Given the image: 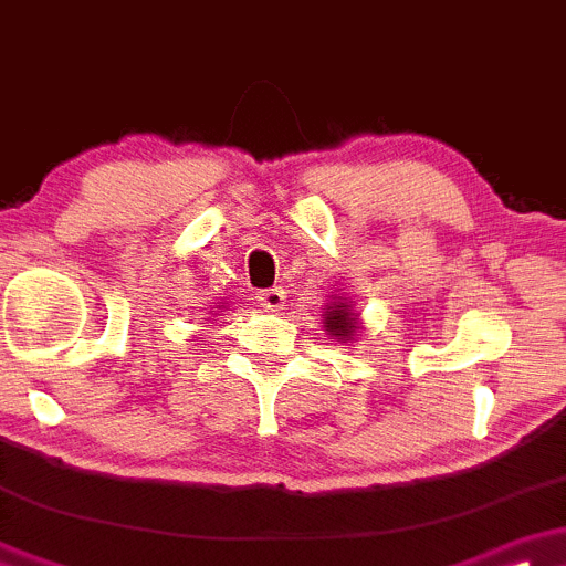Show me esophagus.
<instances>
[{
    "instance_id": "34e87169",
    "label": "esophagus",
    "mask_w": 566,
    "mask_h": 566,
    "mask_svg": "<svg viewBox=\"0 0 566 566\" xmlns=\"http://www.w3.org/2000/svg\"><path fill=\"white\" fill-rule=\"evenodd\" d=\"M256 302L264 310H270V313H275V310L285 307V294L281 289H266V291H259Z\"/></svg>"
}]
</instances>
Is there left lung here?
I'll list each match as a JSON object with an SVG mask.
<instances>
[{
    "mask_svg": "<svg viewBox=\"0 0 566 566\" xmlns=\"http://www.w3.org/2000/svg\"><path fill=\"white\" fill-rule=\"evenodd\" d=\"M324 329L329 334L332 339H337V343H345V339H354V334L358 332V315L350 313L348 300H334L332 305L324 307Z\"/></svg>",
    "mask_w": 566,
    "mask_h": 566,
    "instance_id": "8db88e82",
    "label": "left lung"
}]
</instances>
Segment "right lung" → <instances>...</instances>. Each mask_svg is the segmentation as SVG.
<instances>
[{"label": "right lung", "mask_w": 566, "mask_h": 566, "mask_svg": "<svg viewBox=\"0 0 566 566\" xmlns=\"http://www.w3.org/2000/svg\"><path fill=\"white\" fill-rule=\"evenodd\" d=\"M218 307H223V302H221V305H218Z\"/></svg>", "instance_id": "obj_1"}]
</instances>
